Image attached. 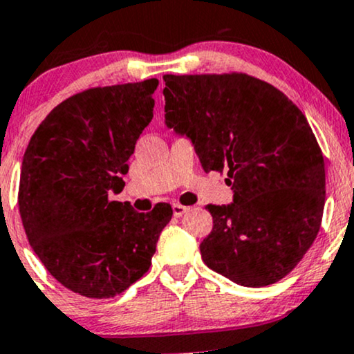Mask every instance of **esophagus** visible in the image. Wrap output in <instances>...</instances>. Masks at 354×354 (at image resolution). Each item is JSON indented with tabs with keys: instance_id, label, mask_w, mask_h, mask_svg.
<instances>
[{
	"instance_id": "1",
	"label": "esophagus",
	"mask_w": 354,
	"mask_h": 354,
	"mask_svg": "<svg viewBox=\"0 0 354 354\" xmlns=\"http://www.w3.org/2000/svg\"><path fill=\"white\" fill-rule=\"evenodd\" d=\"M188 211H189L188 206H183V205H180V203H174V205H173V214L176 218L183 216V214L188 213Z\"/></svg>"
}]
</instances>
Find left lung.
Listing matches in <instances>:
<instances>
[{
  "label": "left lung",
  "mask_w": 354,
  "mask_h": 354,
  "mask_svg": "<svg viewBox=\"0 0 354 354\" xmlns=\"http://www.w3.org/2000/svg\"><path fill=\"white\" fill-rule=\"evenodd\" d=\"M166 124L193 141L203 169L223 173L228 206L208 205L205 265L241 286L290 274L323 219L324 160L308 120L284 93L246 73L165 75Z\"/></svg>",
  "instance_id": "left-lung-1"
}]
</instances>
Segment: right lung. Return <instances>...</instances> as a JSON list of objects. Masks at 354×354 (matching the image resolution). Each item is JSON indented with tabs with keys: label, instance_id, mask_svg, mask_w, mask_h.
Listing matches in <instances>:
<instances>
[{
	"label": "right lung",
	"instance_id": "obj_1",
	"mask_svg": "<svg viewBox=\"0 0 354 354\" xmlns=\"http://www.w3.org/2000/svg\"><path fill=\"white\" fill-rule=\"evenodd\" d=\"M158 80L96 86L53 108L23 156L18 205L31 248L55 279L86 298L123 293L151 266L173 209L138 213L109 198L149 121Z\"/></svg>",
	"mask_w": 354,
	"mask_h": 354
}]
</instances>
